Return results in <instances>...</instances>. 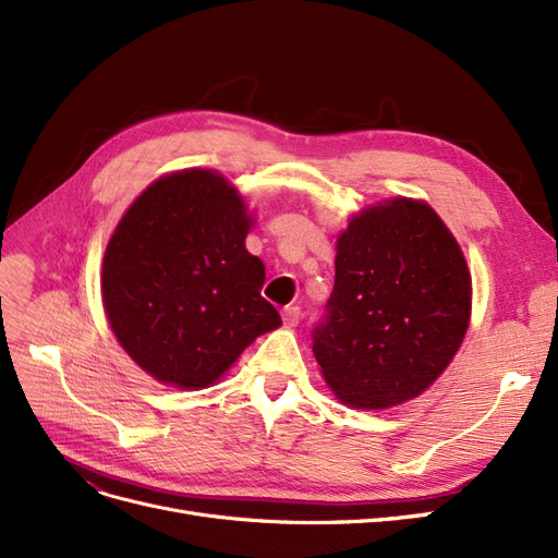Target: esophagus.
<instances>
[{"mask_svg": "<svg viewBox=\"0 0 558 558\" xmlns=\"http://www.w3.org/2000/svg\"><path fill=\"white\" fill-rule=\"evenodd\" d=\"M301 316H303L301 307H284L282 310V320L287 328H296L301 324Z\"/></svg>", "mask_w": 558, "mask_h": 558, "instance_id": "esophagus-1", "label": "esophagus"}]
</instances>
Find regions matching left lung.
<instances>
[{
	"instance_id": "left-lung-1",
	"label": "left lung",
	"mask_w": 558,
	"mask_h": 558,
	"mask_svg": "<svg viewBox=\"0 0 558 558\" xmlns=\"http://www.w3.org/2000/svg\"><path fill=\"white\" fill-rule=\"evenodd\" d=\"M471 318V274L427 203L360 213L337 242L335 289L312 332L314 357L348 404L385 409L444 373Z\"/></svg>"
}]
</instances>
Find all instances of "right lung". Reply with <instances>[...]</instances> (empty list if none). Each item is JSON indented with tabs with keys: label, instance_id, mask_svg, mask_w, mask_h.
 <instances>
[{
	"label": "right lung",
	"instance_id": "right-lung-1",
	"mask_svg": "<svg viewBox=\"0 0 558 558\" xmlns=\"http://www.w3.org/2000/svg\"><path fill=\"white\" fill-rule=\"evenodd\" d=\"M251 219L223 175L185 169L146 187L104 255L101 294L126 353L160 383L219 379L278 310L262 296L264 264L244 246Z\"/></svg>",
	"mask_w": 558,
	"mask_h": 558
}]
</instances>
